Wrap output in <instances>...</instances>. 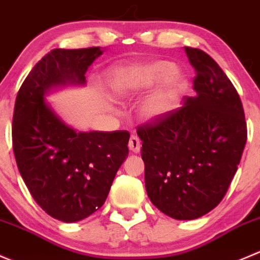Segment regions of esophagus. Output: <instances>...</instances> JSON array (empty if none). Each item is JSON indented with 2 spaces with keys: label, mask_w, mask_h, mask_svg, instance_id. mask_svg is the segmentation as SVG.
Listing matches in <instances>:
<instances>
[{
  "label": "esophagus",
  "mask_w": 260,
  "mask_h": 260,
  "mask_svg": "<svg viewBox=\"0 0 260 260\" xmlns=\"http://www.w3.org/2000/svg\"><path fill=\"white\" fill-rule=\"evenodd\" d=\"M128 147L132 152H140L141 151V140L137 137V136H131L129 138V142H128Z\"/></svg>",
  "instance_id": "34e87169"
}]
</instances>
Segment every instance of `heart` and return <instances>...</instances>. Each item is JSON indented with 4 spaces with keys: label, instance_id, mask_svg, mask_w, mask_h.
<instances>
[{
    "label": "heart",
    "instance_id": "obj_1",
    "mask_svg": "<svg viewBox=\"0 0 260 260\" xmlns=\"http://www.w3.org/2000/svg\"><path fill=\"white\" fill-rule=\"evenodd\" d=\"M176 66L169 60L132 66L123 70L114 80V89L122 94L141 91L168 79L162 86L148 95L141 105V113L148 119H157L168 114L175 105L184 87V80Z\"/></svg>",
    "mask_w": 260,
    "mask_h": 260
}]
</instances>
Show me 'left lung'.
Masks as SVG:
<instances>
[{
    "label": "left lung",
    "mask_w": 260,
    "mask_h": 260,
    "mask_svg": "<svg viewBox=\"0 0 260 260\" xmlns=\"http://www.w3.org/2000/svg\"><path fill=\"white\" fill-rule=\"evenodd\" d=\"M185 53L197 95L137 127L148 198L175 220L202 217L222 201L248 138L233 82L206 52L185 47Z\"/></svg>",
    "instance_id": "obj_1"
}]
</instances>
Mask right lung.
Masks as SVG:
<instances>
[{
    "mask_svg": "<svg viewBox=\"0 0 260 260\" xmlns=\"http://www.w3.org/2000/svg\"><path fill=\"white\" fill-rule=\"evenodd\" d=\"M99 47L52 49L22 82L12 117V148L35 202L53 218L75 222L104 205L128 156V131L76 132L44 103L53 86L85 84Z\"/></svg>",
    "mask_w": 260,
    "mask_h": 260,
    "instance_id": "add662e5",
    "label": "right lung"
}]
</instances>
